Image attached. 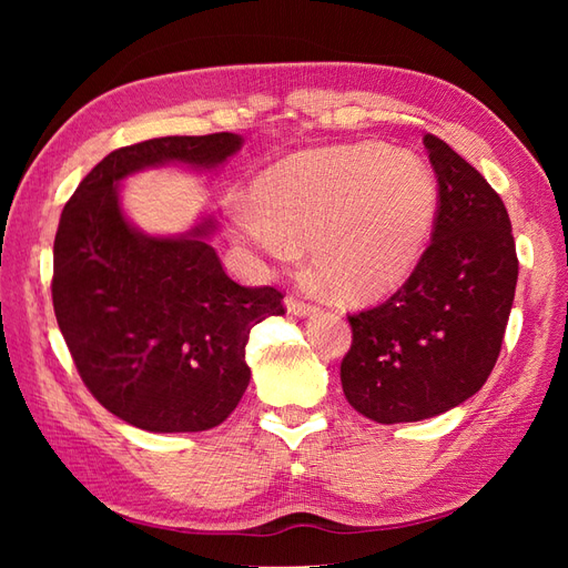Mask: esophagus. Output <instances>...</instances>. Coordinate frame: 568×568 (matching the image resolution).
<instances>
[{
  "label": "esophagus",
  "mask_w": 568,
  "mask_h": 568,
  "mask_svg": "<svg viewBox=\"0 0 568 568\" xmlns=\"http://www.w3.org/2000/svg\"><path fill=\"white\" fill-rule=\"evenodd\" d=\"M284 305H286V311L296 317H311L315 313V307L311 303H303L301 298H294V296H286Z\"/></svg>",
  "instance_id": "esophagus-1"
}]
</instances>
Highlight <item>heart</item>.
Returning <instances> with one entry per match:
<instances>
[{"label":"heart","mask_w":568,"mask_h":568,"mask_svg":"<svg viewBox=\"0 0 568 568\" xmlns=\"http://www.w3.org/2000/svg\"><path fill=\"white\" fill-rule=\"evenodd\" d=\"M438 217V184L419 156L376 144L301 153L263 170L236 230L272 257L305 239L313 267L351 303L398 291L422 263Z\"/></svg>","instance_id":"b5f03b06"}]
</instances>
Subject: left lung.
<instances>
[{"label":"left lung","mask_w":568,"mask_h":568,"mask_svg":"<svg viewBox=\"0 0 568 568\" xmlns=\"http://www.w3.org/2000/svg\"><path fill=\"white\" fill-rule=\"evenodd\" d=\"M438 217L419 267L395 294L351 315L341 363L348 403L379 424L422 422L464 403L490 376L519 277L503 199L434 134Z\"/></svg>","instance_id":"1"}]
</instances>
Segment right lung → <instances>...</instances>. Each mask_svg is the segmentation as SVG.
Listing matches in <instances>:
<instances>
[{"label": "right lung", "mask_w": 568, "mask_h": 568, "mask_svg": "<svg viewBox=\"0 0 568 568\" xmlns=\"http://www.w3.org/2000/svg\"><path fill=\"white\" fill-rule=\"evenodd\" d=\"M242 144L217 132L115 149L61 213L51 280L59 329L94 398L144 432H209L225 422L251 382L248 334L284 315V296L227 277L211 246V215L178 236L136 230L120 182L170 163L215 170Z\"/></svg>", "instance_id": "add662e5"}]
</instances>
